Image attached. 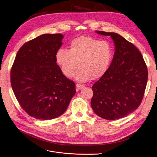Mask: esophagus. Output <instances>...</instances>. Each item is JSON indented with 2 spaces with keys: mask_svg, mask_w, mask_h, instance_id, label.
Segmentation results:
<instances>
[{
  "mask_svg": "<svg viewBox=\"0 0 157 157\" xmlns=\"http://www.w3.org/2000/svg\"><path fill=\"white\" fill-rule=\"evenodd\" d=\"M84 87H85V85H84L77 84V85H76V90H77V91H79V90L82 89Z\"/></svg>",
  "mask_w": 157,
  "mask_h": 157,
  "instance_id": "34e87169",
  "label": "esophagus"
}]
</instances>
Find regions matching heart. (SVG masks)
<instances>
[{
	"label": "heart",
	"instance_id": "1",
	"mask_svg": "<svg viewBox=\"0 0 157 157\" xmlns=\"http://www.w3.org/2000/svg\"><path fill=\"white\" fill-rule=\"evenodd\" d=\"M111 44L90 36H81L72 40L69 50L60 48L56 54L57 64L67 78H71L75 71V78L85 82L91 78L99 79L107 72L112 59Z\"/></svg>",
	"mask_w": 157,
	"mask_h": 157
}]
</instances>
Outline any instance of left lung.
Segmentation results:
<instances>
[{
    "label": "left lung",
    "mask_w": 157,
    "mask_h": 157,
    "mask_svg": "<svg viewBox=\"0 0 157 157\" xmlns=\"http://www.w3.org/2000/svg\"><path fill=\"white\" fill-rule=\"evenodd\" d=\"M110 36L115 53L107 72L92 86L91 106L97 116L116 120L136 110L148 81V69L139 50L120 35L96 31Z\"/></svg>",
    "instance_id": "obj_1"
}]
</instances>
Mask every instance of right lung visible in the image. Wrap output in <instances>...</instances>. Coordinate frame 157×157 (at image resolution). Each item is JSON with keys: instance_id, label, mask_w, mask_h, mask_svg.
I'll return each instance as SVG.
<instances>
[{"instance_id": "add662e5", "label": "right lung", "mask_w": 157, "mask_h": 157, "mask_svg": "<svg viewBox=\"0 0 157 157\" xmlns=\"http://www.w3.org/2000/svg\"><path fill=\"white\" fill-rule=\"evenodd\" d=\"M63 38L60 33L44 34L28 41L17 52L11 68L10 82L16 99L37 119L61 116L76 93L75 83L56 63Z\"/></svg>"}]
</instances>
